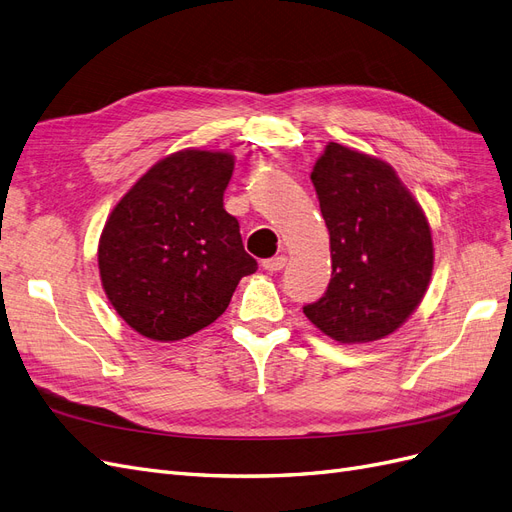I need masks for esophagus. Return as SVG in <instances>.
<instances>
[{
	"instance_id": "obj_1",
	"label": "esophagus",
	"mask_w": 512,
	"mask_h": 512,
	"mask_svg": "<svg viewBox=\"0 0 512 512\" xmlns=\"http://www.w3.org/2000/svg\"><path fill=\"white\" fill-rule=\"evenodd\" d=\"M286 260H288L286 256H273V258L262 260V267H265L271 273H277V271H282L286 267Z\"/></svg>"
}]
</instances>
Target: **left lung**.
Returning a JSON list of instances; mask_svg holds the SVG:
<instances>
[{"mask_svg": "<svg viewBox=\"0 0 512 512\" xmlns=\"http://www.w3.org/2000/svg\"><path fill=\"white\" fill-rule=\"evenodd\" d=\"M331 237V282L303 314L339 344L397 331L425 297L433 243L421 205L395 170L329 143L312 170Z\"/></svg>", "mask_w": 512, "mask_h": 512, "instance_id": "8db88e82", "label": "left lung"}]
</instances>
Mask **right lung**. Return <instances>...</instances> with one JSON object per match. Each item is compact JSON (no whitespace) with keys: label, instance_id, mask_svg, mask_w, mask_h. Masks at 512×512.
Returning <instances> with one entry per match:
<instances>
[{"label":"right lung","instance_id":"1","mask_svg":"<svg viewBox=\"0 0 512 512\" xmlns=\"http://www.w3.org/2000/svg\"><path fill=\"white\" fill-rule=\"evenodd\" d=\"M235 158L185 149L160 160L113 209L98 267L108 301L130 327L177 342L218 320L258 262L224 209Z\"/></svg>","mask_w":512,"mask_h":512}]
</instances>
